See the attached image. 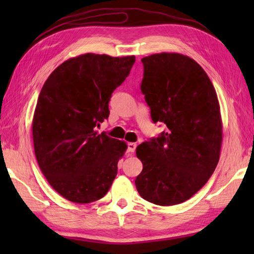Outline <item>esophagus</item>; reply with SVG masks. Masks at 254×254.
Returning a JSON list of instances; mask_svg holds the SVG:
<instances>
[{"label": "esophagus", "mask_w": 254, "mask_h": 254, "mask_svg": "<svg viewBox=\"0 0 254 254\" xmlns=\"http://www.w3.org/2000/svg\"><path fill=\"white\" fill-rule=\"evenodd\" d=\"M135 148H136V143H133V142L127 143V152L133 153L135 151Z\"/></svg>", "instance_id": "esophagus-1"}]
</instances>
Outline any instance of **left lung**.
I'll return each instance as SVG.
<instances>
[{"instance_id": "8db88e82", "label": "left lung", "mask_w": 254, "mask_h": 254, "mask_svg": "<svg viewBox=\"0 0 254 254\" xmlns=\"http://www.w3.org/2000/svg\"><path fill=\"white\" fill-rule=\"evenodd\" d=\"M141 62V92L152 121L168 128L137 145L143 169L135 186L150 203H184L207 183L220 160L223 127L216 92L203 68L187 56L161 53Z\"/></svg>"}]
</instances>
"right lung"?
Segmentation results:
<instances>
[{
	"label": "right lung",
	"instance_id": "obj_1",
	"mask_svg": "<svg viewBox=\"0 0 254 254\" xmlns=\"http://www.w3.org/2000/svg\"><path fill=\"white\" fill-rule=\"evenodd\" d=\"M134 62V56L80 55L42 86L32 122L34 153L50 186L72 203L102 198L117 177L127 145L95 127L109 118L112 93Z\"/></svg>",
	"mask_w": 254,
	"mask_h": 254
}]
</instances>
